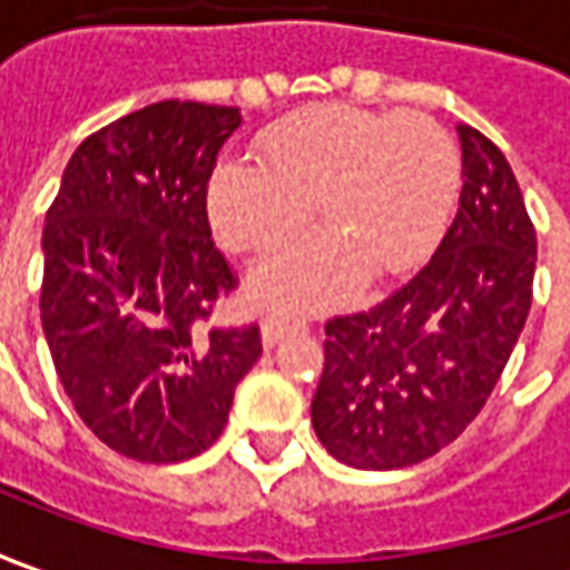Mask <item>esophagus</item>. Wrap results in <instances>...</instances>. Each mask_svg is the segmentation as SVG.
Here are the masks:
<instances>
[{
    "label": "esophagus",
    "instance_id": "1",
    "mask_svg": "<svg viewBox=\"0 0 570 570\" xmlns=\"http://www.w3.org/2000/svg\"><path fill=\"white\" fill-rule=\"evenodd\" d=\"M299 327V322H284V318H265L262 324V341L265 346H274L277 341H284L286 334H293Z\"/></svg>",
    "mask_w": 570,
    "mask_h": 570
}]
</instances>
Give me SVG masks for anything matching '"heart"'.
I'll list each match as a JSON object with an SVG mask.
<instances>
[{"mask_svg":"<svg viewBox=\"0 0 570 570\" xmlns=\"http://www.w3.org/2000/svg\"><path fill=\"white\" fill-rule=\"evenodd\" d=\"M258 160L217 167L207 207L226 248L265 255L315 217L324 233L284 248L255 274V293L281 308L341 299L368 271L403 274L442 239L458 195V150L420 112L384 116L324 104L277 119Z\"/></svg>","mask_w":570,"mask_h":570,"instance_id":"heart-1","label":"heart"}]
</instances>
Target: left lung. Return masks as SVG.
<instances>
[{"instance_id":"8db88e82","label":"left lung","mask_w":570,"mask_h":570,"mask_svg":"<svg viewBox=\"0 0 570 570\" xmlns=\"http://www.w3.org/2000/svg\"><path fill=\"white\" fill-rule=\"evenodd\" d=\"M454 224L413 281L324 324L312 425L331 458L401 470L439 454L480 416L533 303L537 229L518 179L482 131L458 126Z\"/></svg>"}]
</instances>
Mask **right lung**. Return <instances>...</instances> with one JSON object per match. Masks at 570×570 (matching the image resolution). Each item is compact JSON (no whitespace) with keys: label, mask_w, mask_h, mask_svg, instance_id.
<instances>
[{"label":"right lung","mask_w":570,"mask_h":570,"mask_svg":"<svg viewBox=\"0 0 570 570\" xmlns=\"http://www.w3.org/2000/svg\"><path fill=\"white\" fill-rule=\"evenodd\" d=\"M236 107L160 100L88 135L43 226L40 322L100 442L179 463L220 439L262 356L258 324H210L239 277L210 239L207 183Z\"/></svg>","instance_id":"1"}]
</instances>
